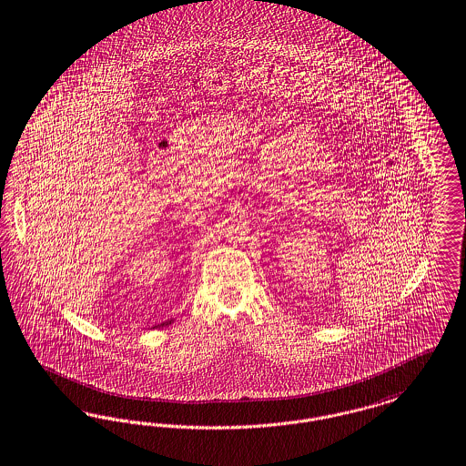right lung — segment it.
<instances>
[{
    "label": "right lung",
    "instance_id": "obj_1",
    "mask_svg": "<svg viewBox=\"0 0 466 466\" xmlns=\"http://www.w3.org/2000/svg\"><path fill=\"white\" fill-rule=\"evenodd\" d=\"M173 322V319H167L165 322H159V324H156V326H152V329H156V328H163V326H167V324H171Z\"/></svg>",
    "mask_w": 466,
    "mask_h": 466
}]
</instances>
